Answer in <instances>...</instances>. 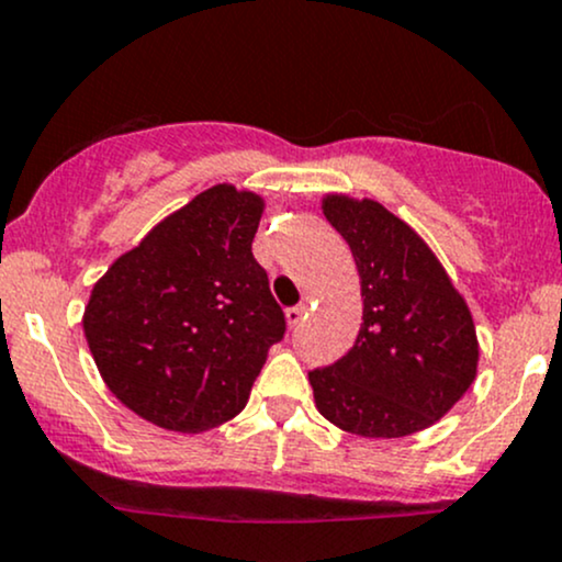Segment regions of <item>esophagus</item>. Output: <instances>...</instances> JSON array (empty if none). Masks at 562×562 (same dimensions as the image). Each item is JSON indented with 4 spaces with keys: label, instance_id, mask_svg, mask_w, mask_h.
Returning a JSON list of instances; mask_svg holds the SVG:
<instances>
[{
    "label": "esophagus",
    "instance_id": "1",
    "mask_svg": "<svg viewBox=\"0 0 562 562\" xmlns=\"http://www.w3.org/2000/svg\"><path fill=\"white\" fill-rule=\"evenodd\" d=\"M285 317H288V325H291V328H299L306 317V304H299V306H293V310H288Z\"/></svg>",
    "mask_w": 562,
    "mask_h": 562
}]
</instances>
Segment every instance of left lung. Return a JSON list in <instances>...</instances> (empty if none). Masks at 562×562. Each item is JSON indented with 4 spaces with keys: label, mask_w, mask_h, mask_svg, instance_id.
Wrapping results in <instances>:
<instances>
[{
    "label": "left lung",
    "mask_w": 562,
    "mask_h": 562,
    "mask_svg": "<svg viewBox=\"0 0 562 562\" xmlns=\"http://www.w3.org/2000/svg\"><path fill=\"white\" fill-rule=\"evenodd\" d=\"M323 213L360 271L362 325L341 360L310 373L317 411L360 437L427 429L477 375L470 306L429 245L381 202L328 194Z\"/></svg>",
    "instance_id": "left-lung-1"
}]
</instances>
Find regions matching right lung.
Segmentation results:
<instances>
[{"label":"right lung","mask_w":562,"mask_h":562,"mask_svg":"<svg viewBox=\"0 0 562 562\" xmlns=\"http://www.w3.org/2000/svg\"><path fill=\"white\" fill-rule=\"evenodd\" d=\"M263 200L205 189L111 263L85 306L101 379L133 413L170 431H205L248 403L285 314L252 258Z\"/></svg>","instance_id":"1"}]
</instances>
